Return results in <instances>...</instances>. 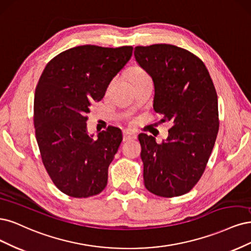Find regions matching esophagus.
I'll list each match as a JSON object with an SVG mask.
<instances>
[{
  "label": "esophagus",
  "mask_w": 251,
  "mask_h": 251,
  "mask_svg": "<svg viewBox=\"0 0 251 251\" xmlns=\"http://www.w3.org/2000/svg\"><path fill=\"white\" fill-rule=\"evenodd\" d=\"M136 135L131 132V131H128V130H125L123 131V140L124 141H130V140H135Z\"/></svg>",
  "instance_id": "esophagus-1"
}]
</instances>
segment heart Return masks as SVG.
I'll return each instance as SVG.
<instances>
[{
	"mask_svg": "<svg viewBox=\"0 0 251 251\" xmlns=\"http://www.w3.org/2000/svg\"><path fill=\"white\" fill-rule=\"evenodd\" d=\"M142 74H145L144 71H142V70H135V71L132 73L131 79H132L133 77H135V76H139V75H142Z\"/></svg>",
	"mask_w": 251,
	"mask_h": 251,
	"instance_id": "1",
	"label": "heart"
}]
</instances>
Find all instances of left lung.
<instances>
[{
  "mask_svg": "<svg viewBox=\"0 0 251 251\" xmlns=\"http://www.w3.org/2000/svg\"><path fill=\"white\" fill-rule=\"evenodd\" d=\"M134 57L154 83L158 123L172 124L160 144L139 134L145 187L160 197L181 196L203 174L219 130L213 80L200 58L173 45L135 47Z\"/></svg>",
  "mask_w": 251,
  "mask_h": 251,
  "instance_id": "obj_1",
  "label": "left lung"
}]
</instances>
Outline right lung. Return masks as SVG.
<instances>
[{
	"mask_svg": "<svg viewBox=\"0 0 251 251\" xmlns=\"http://www.w3.org/2000/svg\"><path fill=\"white\" fill-rule=\"evenodd\" d=\"M133 48L85 45L49 61L35 90L34 128L43 164L62 193L75 198L98 195L122 131L108 126L97 139L87 132L86 115L130 59Z\"/></svg>",
	"mask_w": 251,
	"mask_h": 251,
	"instance_id": "right-lung-1",
	"label": "right lung"
}]
</instances>
